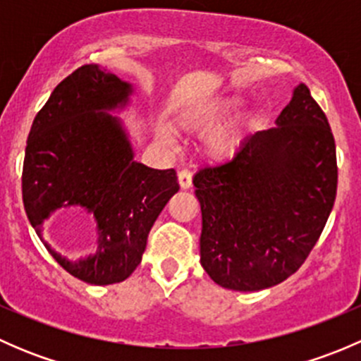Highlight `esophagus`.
I'll list each match as a JSON object with an SVG mask.
<instances>
[{
  "instance_id": "esophagus-1",
  "label": "esophagus",
  "mask_w": 361,
  "mask_h": 361,
  "mask_svg": "<svg viewBox=\"0 0 361 361\" xmlns=\"http://www.w3.org/2000/svg\"><path fill=\"white\" fill-rule=\"evenodd\" d=\"M178 181H180V187L183 188V190H188V188L192 187V173L190 171L183 169L178 173Z\"/></svg>"
}]
</instances>
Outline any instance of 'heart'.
I'll list each match as a JSON object with an SVG mask.
<instances>
[{
  "label": "heart",
  "instance_id": "heart-1",
  "mask_svg": "<svg viewBox=\"0 0 361 361\" xmlns=\"http://www.w3.org/2000/svg\"><path fill=\"white\" fill-rule=\"evenodd\" d=\"M243 103L245 101L239 96H224L216 97V99L202 101V103L188 106L187 110L181 111L178 122L185 129L202 133V130H209L213 126L220 125L227 116L238 111L243 106ZM246 134H248V123L246 122L239 120V122L225 123V126H221L204 136L201 145L202 155L211 162H227V160L234 159L238 152L241 150ZM157 136L162 143L171 145V136L164 127H159Z\"/></svg>",
  "mask_w": 361,
  "mask_h": 361
}]
</instances>
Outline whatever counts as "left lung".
Returning <instances> with one entry per match:
<instances>
[{
    "label": "left lung",
    "mask_w": 361,
    "mask_h": 361,
    "mask_svg": "<svg viewBox=\"0 0 361 361\" xmlns=\"http://www.w3.org/2000/svg\"><path fill=\"white\" fill-rule=\"evenodd\" d=\"M201 202V265L216 285L258 292L297 272L314 248L337 192L336 141L304 83L276 127L194 176Z\"/></svg>",
    "instance_id": "1"
}]
</instances>
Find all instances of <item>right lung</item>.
Masks as SVG:
<instances>
[{
    "instance_id": "right-lung-1",
    "label": "right lung",
    "mask_w": 361,
    "mask_h": 361,
    "mask_svg": "<svg viewBox=\"0 0 361 361\" xmlns=\"http://www.w3.org/2000/svg\"><path fill=\"white\" fill-rule=\"evenodd\" d=\"M134 92L133 83L85 64L54 89L27 137L23 199L29 224L57 264L89 285H113L133 274L152 225L180 190L174 169L134 159L129 130L116 116ZM64 209L90 214L97 224V250L78 261L42 239L44 220Z\"/></svg>"
}]
</instances>
